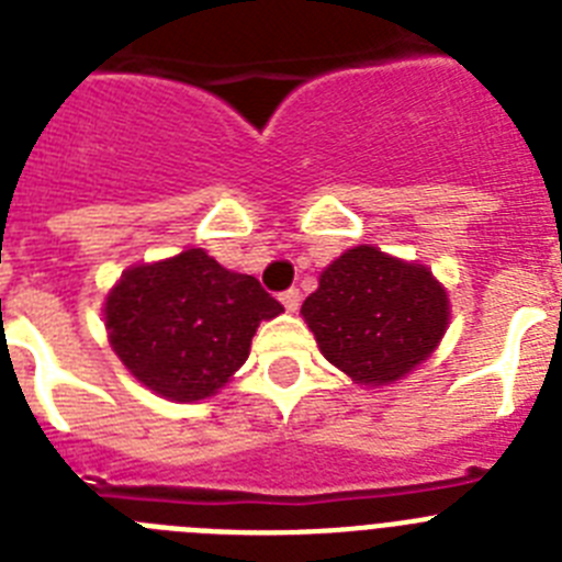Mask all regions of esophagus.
<instances>
[{
	"label": "esophagus",
	"instance_id": "esophagus-1",
	"mask_svg": "<svg viewBox=\"0 0 562 562\" xmlns=\"http://www.w3.org/2000/svg\"><path fill=\"white\" fill-rule=\"evenodd\" d=\"M281 304H284L286 312H295L297 306H301V292H297L295 286H292V290H286V292H281Z\"/></svg>",
	"mask_w": 562,
	"mask_h": 562
}]
</instances>
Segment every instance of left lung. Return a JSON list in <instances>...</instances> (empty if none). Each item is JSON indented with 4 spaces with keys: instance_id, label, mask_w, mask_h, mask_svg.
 Here are the masks:
<instances>
[{
    "instance_id": "left-lung-1",
    "label": "left lung",
    "mask_w": 562,
    "mask_h": 562,
    "mask_svg": "<svg viewBox=\"0 0 562 562\" xmlns=\"http://www.w3.org/2000/svg\"><path fill=\"white\" fill-rule=\"evenodd\" d=\"M301 315L326 360L362 385H385L430 357L450 312L428 267L360 245L326 267Z\"/></svg>"
}]
</instances>
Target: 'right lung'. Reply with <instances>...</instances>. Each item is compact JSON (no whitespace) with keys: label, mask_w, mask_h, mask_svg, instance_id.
<instances>
[{"label":"right lung","mask_w":562,"mask_h":562,"mask_svg":"<svg viewBox=\"0 0 562 562\" xmlns=\"http://www.w3.org/2000/svg\"><path fill=\"white\" fill-rule=\"evenodd\" d=\"M281 312L256 278L225 270L196 247L123 272L106 297V329L143 385L193 402L225 385L250 355L258 324Z\"/></svg>","instance_id":"right-lung-1"}]
</instances>
